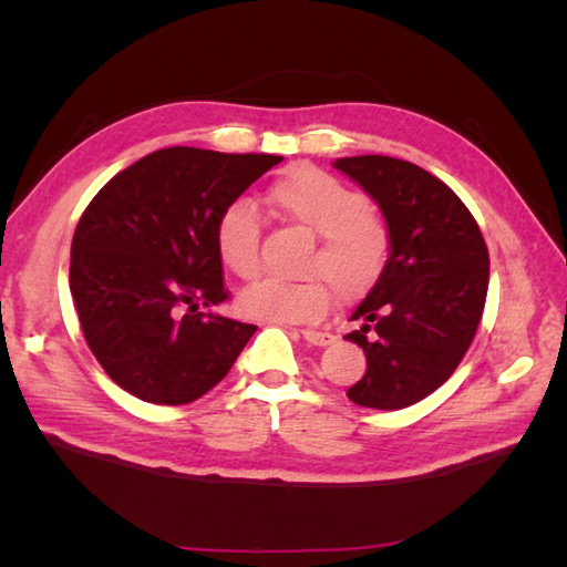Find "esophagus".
Instances as JSON below:
<instances>
[{
    "label": "esophagus",
    "instance_id": "34e87169",
    "mask_svg": "<svg viewBox=\"0 0 567 567\" xmlns=\"http://www.w3.org/2000/svg\"><path fill=\"white\" fill-rule=\"evenodd\" d=\"M302 339L309 343V346H331L336 341L333 333H327V331H302Z\"/></svg>",
    "mask_w": 567,
    "mask_h": 567
}]
</instances>
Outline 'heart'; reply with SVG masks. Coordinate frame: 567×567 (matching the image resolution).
<instances>
[{
	"instance_id": "b5f03b06",
	"label": "heart",
	"mask_w": 567,
	"mask_h": 567,
	"mask_svg": "<svg viewBox=\"0 0 567 567\" xmlns=\"http://www.w3.org/2000/svg\"><path fill=\"white\" fill-rule=\"evenodd\" d=\"M285 219L319 236L305 282L260 280L238 297L246 317L265 323H309L327 315L333 290L355 302L378 285L390 260V231L365 197L315 165H292L265 192ZM214 248L226 270L250 280L260 268V216L246 199L228 202L214 221Z\"/></svg>"
}]
</instances>
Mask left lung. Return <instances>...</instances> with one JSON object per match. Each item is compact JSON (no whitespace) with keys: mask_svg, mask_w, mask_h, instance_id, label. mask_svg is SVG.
<instances>
[{"mask_svg":"<svg viewBox=\"0 0 567 567\" xmlns=\"http://www.w3.org/2000/svg\"><path fill=\"white\" fill-rule=\"evenodd\" d=\"M378 202L390 260L360 302L346 336L368 370L348 400L394 412L424 400L453 375L483 319L489 256L480 226L455 192L424 167L390 155L333 163Z\"/></svg>","mask_w":567,"mask_h":567,"instance_id":"1","label":"left lung"}]
</instances>
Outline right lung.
I'll return each mask as SVG.
<instances>
[{
  "label": "right lung",
  "instance_id": "add662e5",
  "mask_svg": "<svg viewBox=\"0 0 567 567\" xmlns=\"http://www.w3.org/2000/svg\"><path fill=\"white\" fill-rule=\"evenodd\" d=\"M280 161L163 148L114 175L84 209L70 292L84 341L118 388L177 406L231 370L256 327L197 311L228 297L214 221Z\"/></svg>",
  "mask_w": 567,
  "mask_h": 567
}]
</instances>
